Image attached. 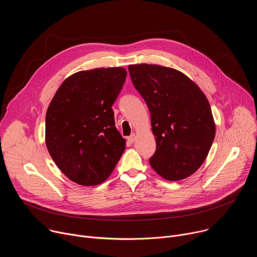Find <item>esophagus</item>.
<instances>
[{
	"label": "esophagus",
	"instance_id": "obj_1",
	"mask_svg": "<svg viewBox=\"0 0 257 257\" xmlns=\"http://www.w3.org/2000/svg\"><path fill=\"white\" fill-rule=\"evenodd\" d=\"M127 139H128L129 142H134V140H135V134H134V133L131 134L129 137H127Z\"/></svg>",
	"mask_w": 257,
	"mask_h": 257
}]
</instances>
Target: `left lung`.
Listing matches in <instances>:
<instances>
[{
  "label": "left lung",
  "mask_w": 257,
  "mask_h": 257,
  "mask_svg": "<svg viewBox=\"0 0 257 257\" xmlns=\"http://www.w3.org/2000/svg\"><path fill=\"white\" fill-rule=\"evenodd\" d=\"M134 87L149 106L157 150L150 159L164 179L179 181L205 161L215 135L210 104L182 72L160 65H130Z\"/></svg>",
  "instance_id": "8db88e82"
}]
</instances>
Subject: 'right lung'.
<instances>
[{"label": "right lung", "mask_w": 257, "mask_h": 257, "mask_svg": "<svg viewBox=\"0 0 257 257\" xmlns=\"http://www.w3.org/2000/svg\"><path fill=\"white\" fill-rule=\"evenodd\" d=\"M126 76L121 67L77 72L61 84L48 107V151L62 173L79 185L106 180L125 151L112 105Z\"/></svg>", "instance_id": "right-lung-1"}]
</instances>
